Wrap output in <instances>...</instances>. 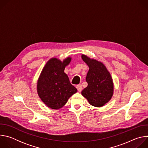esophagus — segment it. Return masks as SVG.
I'll list each match as a JSON object with an SVG mask.
<instances>
[{
  "mask_svg": "<svg viewBox=\"0 0 148 148\" xmlns=\"http://www.w3.org/2000/svg\"><path fill=\"white\" fill-rule=\"evenodd\" d=\"M76 88H77V90H78L79 92H80V91H81V90H82V85H81V84H78V85L77 86Z\"/></svg>",
  "mask_w": 148,
  "mask_h": 148,
  "instance_id": "1",
  "label": "esophagus"
}]
</instances>
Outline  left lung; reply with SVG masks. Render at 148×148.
<instances>
[{
    "label": "left lung",
    "mask_w": 148,
    "mask_h": 148,
    "mask_svg": "<svg viewBox=\"0 0 148 148\" xmlns=\"http://www.w3.org/2000/svg\"><path fill=\"white\" fill-rule=\"evenodd\" d=\"M82 59L90 69L86 77L88 86L84 88L82 95L88 102L96 107H101L112 98L114 84L111 75L101 62L82 55Z\"/></svg>",
    "instance_id": "8db88e82"
}]
</instances>
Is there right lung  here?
<instances>
[{
  "mask_svg": "<svg viewBox=\"0 0 148 148\" xmlns=\"http://www.w3.org/2000/svg\"><path fill=\"white\" fill-rule=\"evenodd\" d=\"M71 60L67 57L62 62L56 58L49 60L37 81V93L47 106L58 110L67 103L69 98L77 92L64 72Z\"/></svg>",
  "mask_w": 148,
  "mask_h": 148,
  "instance_id": "1",
  "label": "right lung"
}]
</instances>
